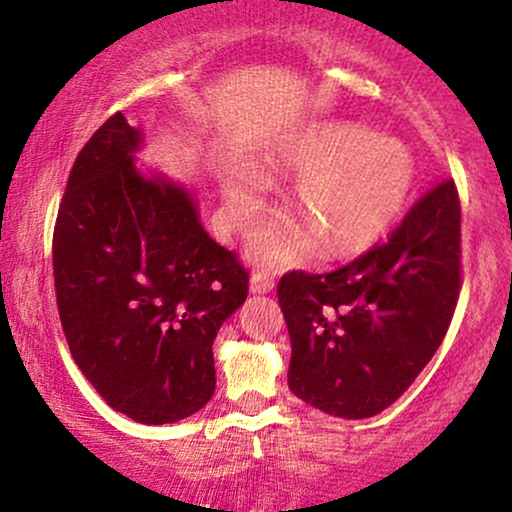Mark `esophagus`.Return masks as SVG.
<instances>
[{"label":"esophagus","instance_id":"34e87169","mask_svg":"<svg viewBox=\"0 0 512 512\" xmlns=\"http://www.w3.org/2000/svg\"><path fill=\"white\" fill-rule=\"evenodd\" d=\"M250 291L252 293H269V291H274V279L267 272H252V276H250Z\"/></svg>","mask_w":512,"mask_h":512}]
</instances>
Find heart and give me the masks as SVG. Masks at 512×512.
I'll list each match as a JSON object with an SVG mask.
<instances>
[{"mask_svg":"<svg viewBox=\"0 0 512 512\" xmlns=\"http://www.w3.org/2000/svg\"><path fill=\"white\" fill-rule=\"evenodd\" d=\"M272 168L301 178L293 207L301 221L274 219L252 236L260 262L293 264L322 245L327 257L366 250L402 214L416 178L414 158L397 139L349 122L305 127L276 151ZM267 185L252 168L223 178V202L233 228L248 231L262 216Z\"/></svg>","mask_w":512,"mask_h":512,"instance_id":"obj_1","label":"heart"}]
</instances>
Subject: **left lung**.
Here are the masks:
<instances>
[{
    "label": "left lung",
    "mask_w": 512,
    "mask_h": 512,
    "mask_svg": "<svg viewBox=\"0 0 512 512\" xmlns=\"http://www.w3.org/2000/svg\"><path fill=\"white\" fill-rule=\"evenodd\" d=\"M460 219L455 182L443 180L354 262L281 276L293 395L325 414L368 419L407 392L460 298Z\"/></svg>",
    "instance_id": "obj_1"
}]
</instances>
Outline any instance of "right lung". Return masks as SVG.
<instances>
[{
    "instance_id": "1",
    "label": "right lung",
    "mask_w": 512,
    "mask_h": 512,
    "mask_svg": "<svg viewBox=\"0 0 512 512\" xmlns=\"http://www.w3.org/2000/svg\"><path fill=\"white\" fill-rule=\"evenodd\" d=\"M142 132L115 113L76 156L52 236L57 310L76 366L115 411L161 426L216 387V332L248 298L236 252L197 202L134 166Z\"/></svg>"
}]
</instances>
